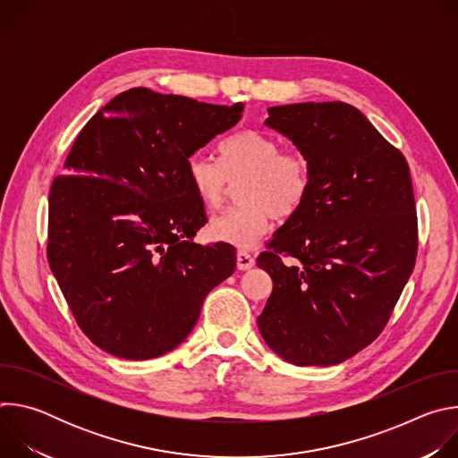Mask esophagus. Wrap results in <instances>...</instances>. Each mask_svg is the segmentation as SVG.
<instances>
[{"instance_id":"1","label":"esophagus","mask_w":458,"mask_h":458,"mask_svg":"<svg viewBox=\"0 0 458 458\" xmlns=\"http://www.w3.org/2000/svg\"><path fill=\"white\" fill-rule=\"evenodd\" d=\"M253 265H255V257L253 255H250L248 251H242V250L237 251V268L241 272L253 268Z\"/></svg>"}]
</instances>
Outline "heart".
I'll use <instances>...</instances> for the list:
<instances>
[{"instance_id": "obj_1", "label": "heart", "mask_w": 458, "mask_h": 458, "mask_svg": "<svg viewBox=\"0 0 458 458\" xmlns=\"http://www.w3.org/2000/svg\"><path fill=\"white\" fill-rule=\"evenodd\" d=\"M221 163L193 156L186 165L193 193L205 208H217L230 188L241 182L239 207L210 221L216 241L248 250L260 242L277 217L295 216L311 191V170L304 156L283 152V145L257 130H241L219 147Z\"/></svg>"}]
</instances>
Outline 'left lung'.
<instances>
[{"mask_svg": "<svg viewBox=\"0 0 458 458\" xmlns=\"http://www.w3.org/2000/svg\"><path fill=\"white\" fill-rule=\"evenodd\" d=\"M265 124L308 159L311 191L257 257L274 281L257 326L281 359L334 366L378 337L413 272L410 166L343 101L272 106Z\"/></svg>", "mask_w": 458, "mask_h": 458, "instance_id": "left-lung-1", "label": "left lung"}]
</instances>
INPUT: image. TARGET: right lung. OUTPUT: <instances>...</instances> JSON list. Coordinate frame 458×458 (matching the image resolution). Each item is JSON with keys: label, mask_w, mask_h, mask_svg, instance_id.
I'll return each mask as SVG.
<instances>
[{"label": "right lung", "mask_w": 458, "mask_h": 458, "mask_svg": "<svg viewBox=\"0 0 458 458\" xmlns=\"http://www.w3.org/2000/svg\"><path fill=\"white\" fill-rule=\"evenodd\" d=\"M242 108L130 89L72 145L71 175L55 177L48 195L47 255L80 328L106 353L147 360L172 352L208 292L233 274V246L193 242L207 214L186 165Z\"/></svg>", "instance_id": "add662e5"}]
</instances>
